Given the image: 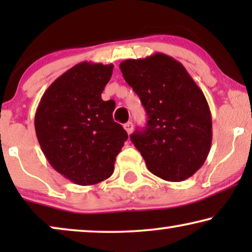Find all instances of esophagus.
<instances>
[{"mask_svg": "<svg viewBox=\"0 0 252 252\" xmlns=\"http://www.w3.org/2000/svg\"><path fill=\"white\" fill-rule=\"evenodd\" d=\"M124 128H125V130L127 132V134H130V133H132V130H133V124H132V122L126 123L125 125H124Z\"/></svg>", "mask_w": 252, "mask_h": 252, "instance_id": "34e87169", "label": "esophagus"}]
</instances>
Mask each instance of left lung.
Here are the masks:
<instances>
[{
    "mask_svg": "<svg viewBox=\"0 0 252 252\" xmlns=\"http://www.w3.org/2000/svg\"><path fill=\"white\" fill-rule=\"evenodd\" d=\"M119 67L148 115L146 128L130 135L148 170L172 182L191 177L212 143L211 111L201 88L180 62L161 53Z\"/></svg>",
    "mask_w": 252,
    "mask_h": 252,
    "instance_id": "left-lung-1",
    "label": "left lung"
}]
</instances>
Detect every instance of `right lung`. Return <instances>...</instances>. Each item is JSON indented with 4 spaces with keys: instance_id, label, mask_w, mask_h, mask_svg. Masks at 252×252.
Masks as SVG:
<instances>
[{
    "instance_id": "right-lung-1",
    "label": "right lung",
    "mask_w": 252,
    "mask_h": 252,
    "mask_svg": "<svg viewBox=\"0 0 252 252\" xmlns=\"http://www.w3.org/2000/svg\"><path fill=\"white\" fill-rule=\"evenodd\" d=\"M112 70V64L74 65L48 87L37 105L34 126L42 153L75 185H96L111 177L128 137L112 118L115 101L101 97Z\"/></svg>"
}]
</instances>
